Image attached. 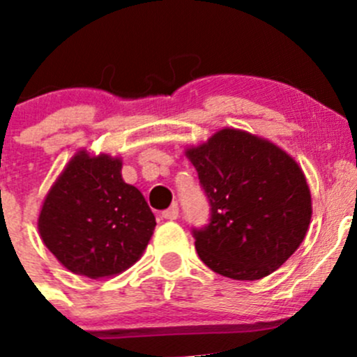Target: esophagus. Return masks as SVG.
I'll use <instances>...</instances> for the list:
<instances>
[{"label": "esophagus", "mask_w": 357, "mask_h": 357, "mask_svg": "<svg viewBox=\"0 0 357 357\" xmlns=\"http://www.w3.org/2000/svg\"><path fill=\"white\" fill-rule=\"evenodd\" d=\"M178 214H179V209H178V206H171L169 207V209H165L164 213H162V218H164V220H178Z\"/></svg>", "instance_id": "obj_1"}]
</instances>
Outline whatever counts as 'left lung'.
Returning a JSON list of instances; mask_svg holds the SVG:
<instances>
[{"label":"left lung","instance_id":"obj_1","mask_svg":"<svg viewBox=\"0 0 357 357\" xmlns=\"http://www.w3.org/2000/svg\"><path fill=\"white\" fill-rule=\"evenodd\" d=\"M185 153L211 206L209 225L193 230L200 259L237 281L278 271L303 242L312 216L295 158L268 139L228 127Z\"/></svg>","mask_w":357,"mask_h":357}]
</instances>
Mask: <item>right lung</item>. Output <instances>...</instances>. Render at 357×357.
Listing matches in <instances>:
<instances>
[{
	"mask_svg": "<svg viewBox=\"0 0 357 357\" xmlns=\"http://www.w3.org/2000/svg\"><path fill=\"white\" fill-rule=\"evenodd\" d=\"M143 193L122 178V158L78 151L41 206L38 230L48 251L91 279L127 271L155 230Z\"/></svg>",
	"mask_w": 357,
	"mask_h": 357,
	"instance_id": "right-lung-1",
	"label": "right lung"
}]
</instances>
